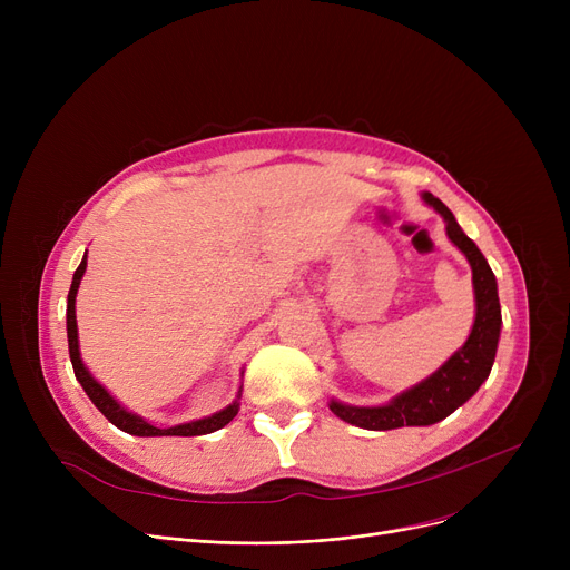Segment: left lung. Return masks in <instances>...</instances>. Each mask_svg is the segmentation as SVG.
<instances>
[{
	"label": "left lung",
	"mask_w": 570,
	"mask_h": 570,
	"mask_svg": "<svg viewBox=\"0 0 570 570\" xmlns=\"http://www.w3.org/2000/svg\"><path fill=\"white\" fill-rule=\"evenodd\" d=\"M423 200L439 213L445 222V235L466 256L471 265L475 318L471 333L462 348H458L448 361L421 383L411 385L409 391L395 395L391 402L376 406H355L331 397L327 406L342 417L363 430H397V428H428L460 409L475 395L494 365V355L501 335V305L497 293V277L490 263L475 247L473 239L460 228L455 215L430 191L421 194Z\"/></svg>",
	"instance_id": "left-lung-1"
}]
</instances>
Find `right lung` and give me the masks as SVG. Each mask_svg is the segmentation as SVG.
Instances as JSON below:
<instances>
[{
    "instance_id": "1",
    "label": "right lung",
    "mask_w": 570,
    "mask_h": 570,
    "mask_svg": "<svg viewBox=\"0 0 570 570\" xmlns=\"http://www.w3.org/2000/svg\"><path fill=\"white\" fill-rule=\"evenodd\" d=\"M85 267H87V254L82 256L78 269L73 273V282H71L69 297H67V337H69V355H71V365H73L76 379L82 385V391L87 393V397L92 400V404L108 417V421L115 428H119V430L127 432V434H134V436H198V434H213V432L222 430L224 425H228L233 417L237 415V411H239V397H243V387H239L237 397L226 409H222V411H217L213 415L198 417V421H191V423H179L175 428L161 430V428H155L153 423H147L145 417H140L138 413L125 409L92 376V372L87 370V365L82 363V357H80L78 323H76V295H78L80 279L85 275Z\"/></svg>"
}]
</instances>
